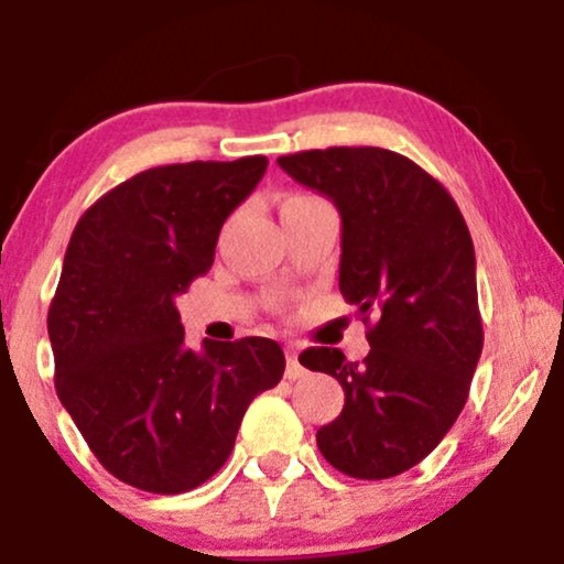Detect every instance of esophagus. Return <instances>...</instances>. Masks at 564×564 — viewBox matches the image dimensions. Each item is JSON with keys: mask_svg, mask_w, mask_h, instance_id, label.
<instances>
[{"mask_svg": "<svg viewBox=\"0 0 564 564\" xmlns=\"http://www.w3.org/2000/svg\"><path fill=\"white\" fill-rule=\"evenodd\" d=\"M304 373V368L300 364V355H296V349L286 347V379H300Z\"/></svg>", "mask_w": 564, "mask_h": 564, "instance_id": "obj_1", "label": "esophagus"}]
</instances>
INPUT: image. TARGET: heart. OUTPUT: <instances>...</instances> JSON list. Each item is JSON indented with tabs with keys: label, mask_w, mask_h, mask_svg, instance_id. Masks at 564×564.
Segmentation results:
<instances>
[{
	"label": "heart",
	"mask_w": 564,
	"mask_h": 564,
	"mask_svg": "<svg viewBox=\"0 0 564 564\" xmlns=\"http://www.w3.org/2000/svg\"><path fill=\"white\" fill-rule=\"evenodd\" d=\"M302 198H307V196H291V198L283 200V206H286V204H294V200H302Z\"/></svg>",
	"instance_id": "obj_1"
}]
</instances>
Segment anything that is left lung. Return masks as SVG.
I'll return each mask as SVG.
<instances>
[{"mask_svg":"<svg viewBox=\"0 0 564 564\" xmlns=\"http://www.w3.org/2000/svg\"><path fill=\"white\" fill-rule=\"evenodd\" d=\"M278 164L334 200L339 291L364 323L377 318L364 364L334 347L300 355L345 390V408L315 440L334 469L387 480L430 456L469 398L482 352L469 228L451 193L394 151L326 148Z\"/></svg>","mask_w":564,"mask_h":564,"instance_id":"left-lung-1","label":"left lung"}]
</instances>
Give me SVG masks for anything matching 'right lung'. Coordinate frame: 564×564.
<instances>
[{"instance_id": "right-lung-1", "label": "right lung", "mask_w": 564, "mask_h": 564, "mask_svg": "<svg viewBox=\"0 0 564 564\" xmlns=\"http://www.w3.org/2000/svg\"><path fill=\"white\" fill-rule=\"evenodd\" d=\"M264 170V156L145 170L97 198L68 241L47 315L57 398L97 462L148 494L209 480L286 368L264 336L193 352L174 307Z\"/></svg>"}]
</instances>
